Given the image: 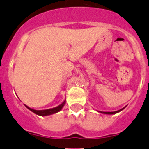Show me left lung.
I'll return each instance as SVG.
<instances>
[{
    "instance_id": "obj_1",
    "label": "left lung",
    "mask_w": 149,
    "mask_h": 149,
    "mask_svg": "<svg viewBox=\"0 0 149 149\" xmlns=\"http://www.w3.org/2000/svg\"><path fill=\"white\" fill-rule=\"evenodd\" d=\"M125 107H126V106L125 107H123V108L121 109V110H117V111H114V112H103V111H98V112H99V113H101L108 114V115H112V114H116V113H119V112L122 111V110H124V109L125 108Z\"/></svg>"
}]
</instances>
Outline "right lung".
<instances>
[{"label":"right lung","instance_id":"obj_1","mask_svg":"<svg viewBox=\"0 0 149 149\" xmlns=\"http://www.w3.org/2000/svg\"><path fill=\"white\" fill-rule=\"evenodd\" d=\"M65 104V99L64 100V101H63L61 104H60L59 106L56 107H54V108H51V109H47V110H34V109H32V108H30V107H29L27 106V105H25V107H27V109H29L30 111H32L33 113H34L36 114V115L41 116H46L52 115V114L60 112V110L63 109V107H64Z\"/></svg>","mask_w":149,"mask_h":149}]
</instances>
